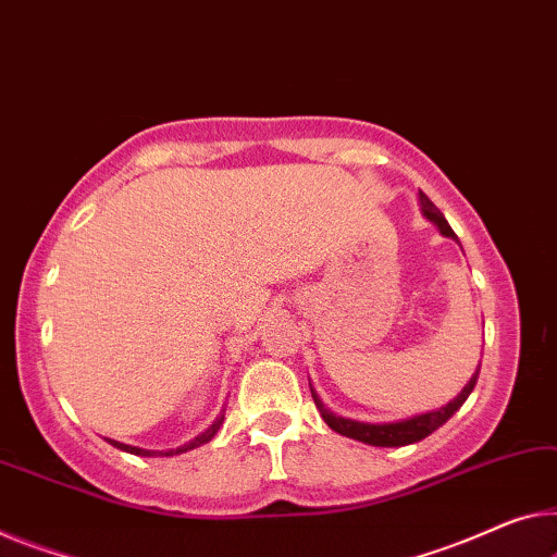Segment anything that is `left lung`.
<instances>
[{
    "label": "left lung",
    "mask_w": 557,
    "mask_h": 557,
    "mask_svg": "<svg viewBox=\"0 0 557 557\" xmlns=\"http://www.w3.org/2000/svg\"><path fill=\"white\" fill-rule=\"evenodd\" d=\"M418 201H421V211L428 221H433L435 226L443 236H450L456 238L453 234V228L448 226V221L443 213L438 211V207L428 199L423 191H418ZM478 373H481V366H478V371L473 373V379L466 383V388L458 393L456 398L450 400L448 406H443L438 410H431V413H421V416H413V418H406V421H396V423H361V421H350V418H341L336 413H331V410L323 406V400L319 398V393L311 388V396H313V404L319 408V413L323 416V421L329 423V428L333 431L346 435V438H354V441H361L368 443V446H381V448H398V446H410V443H418L423 441L425 435H431L433 431H438V428L448 421V418L456 413V410L466 404V398L470 396V391L475 388V381H478ZM311 386V383H308Z\"/></svg>",
    "instance_id": "obj_1"
}]
</instances>
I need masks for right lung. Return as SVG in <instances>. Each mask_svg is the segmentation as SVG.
Returning a JSON list of instances; mask_svg holds the SVG:
<instances>
[{"label":"right lung","mask_w":557,"mask_h":557,"mask_svg":"<svg viewBox=\"0 0 557 557\" xmlns=\"http://www.w3.org/2000/svg\"><path fill=\"white\" fill-rule=\"evenodd\" d=\"M224 413L226 410H221L219 413V418L216 421H213L207 431H203L201 435H196L194 441H189L186 443V446H178V448H171V450H144V448H136V446H126V443H119V441H111L109 438V443L114 448H119V450H126V453H134V456H178V453H186V450H194V448H199V446H203V443H209L213 435H216V431L221 428V423H224Z\"/></svg>","instance_id":"1"}]
</instances>
